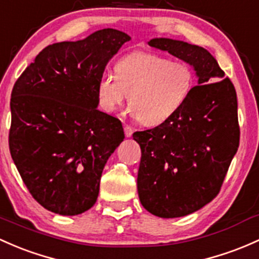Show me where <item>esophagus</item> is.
Masks as SVG:
<instances>
[{"mask_svg": "<svg viewBox=\"0 0 259 259\" xmlns=\"http://www.w3.org/2000/svg\"><path fill=\"white\" fill-rule=\"evenodd\" d=\"M123 130H124V136H126V137H131V136H132V133H133V130H132V127L131 126H124L123 127Z\"/></svg>", "mask_w": 259, "mask_h": 259, "instance_id": "34e87169", "label": "esophagus"}]
</instances>
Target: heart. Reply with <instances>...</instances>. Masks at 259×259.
<instances>
[{
  "label": "heart",
  "instance_id": "b5f03b06",
  "mask_svg": "<svg viewBox=\"0 0 259 259\" xmlns=\"http://www.w3.org/2000/svg\"><path fill=\"white\" fill-rule=\"evenodd\" d=\"M193 85V71L186 64L136 52L116 63L115 74L100 77L97 97L107 112H113L130 100L127 112L131 117L147 126H157L180 110Z\"/></svg>",
  "mask_w": 259,
  "mask_h": 259
}]
</instances>
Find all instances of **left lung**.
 Segmentation results:
<instances>
[{
	"label": "left lung",
	"mask_w": 259,
	"mask_h": 259,
	"mask_svg": "<svg viewBox=\"0 0 259 259\" xmlns=\"http://www.w3.org/2000/svg\"><path fill=\"white\" fill-rule=\"evenodd\" d=\"M148 44L188 63L197 77L177 113L154 128L133 133L142 152L141 204L158 218H182L204 207L221 189L240 144L237 95L202 47L170 38H153Z\"/></svg>",
	"instance_id": "left-lung-1"
}]
</instances>
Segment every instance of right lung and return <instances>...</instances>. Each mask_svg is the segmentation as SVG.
I'll list each match as a JSON object with an SVG mask.
<instances>
[{"label": "right lung", "instance_id": "obj_1", "mask_svg": "<svg viewBox=\"0 0 259 259\" xmlns=\"http://www.w3.org/2000/svg\"><path fill=\"white\" fill-rule=\"evenodd\" d=\"M130 39L105 28L51 44L13 86L11 155L32 196L52 212L79 215L96 202L105 164L124 138L121 121L97 110V84Z\"/></svg>", "mask_w": 259, "mask_h": 259}]
</instances>
